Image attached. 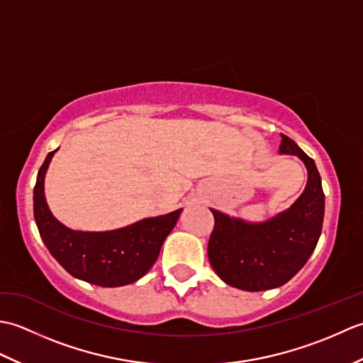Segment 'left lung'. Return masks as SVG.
Masks as SVG:
<instances>
[{"mask_svg":"<svg viewBox=\"0 0 363 363\" xmlns=\"http://www.w3.org/2000/svg\"><path fill=\"white\" fill-rule=\"evenodd\" d=\"M281 154L306 164L307 186L290 209L264 223H248L218 211L207 245L212 268L228 285L262 291L289 282L309 260L323 228L325 194L313 159L290 137L281 134Z\"/></svg>","mask_w":363,"mask_h":363,"instance_id":"left-lung-1","label":"left lung"}]
</instances>
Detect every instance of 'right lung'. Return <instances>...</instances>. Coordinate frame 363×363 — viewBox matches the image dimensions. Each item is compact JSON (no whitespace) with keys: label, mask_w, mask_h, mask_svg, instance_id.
Returning a JSON list of instances; mask_svg holds the SVG:
<instances>
[{"label":"right lung","mask_w":363,"mask_h":363,"mask_svg":"<svg viewBox=\"0 0 363 363\" xmlns=\"http://www.w3.org/2000/svg\"><path fill=\"white\" fill-rule=\"evenodd\" d=\"M54 152L38 169L34 187V218L51 256L76 279L99 287H121L140 279L157 260L182 209L106 233L68 229L52 217L45 199V173Z\"/></svg>","instance_id":"obj_1"}]
</instances>
